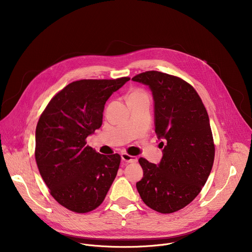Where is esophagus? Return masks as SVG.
I'll use <instances>...</instances> for the list:
<instances>
[{
	"label": "esophagus",
	"mask_w": 252,
	"mask_h": 252,
	"mask_svg": "<svg viewBox=\"0 0 252 252\" xmlns=\"http://www.w3.org/2000/svg\"><path fill=\"white\" fill-rule=\"evenodd\" d=\"M122 159L124 160V161H126V162H136L137 161V158H136V157H132V156H129L128 154H126V153H124V154H122Z\"/></svg>",
	"instance_id": "34e87169"
}]
</instances>
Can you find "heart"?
I'll list each match as a JSON object with an SVG mask.
<instances>
[{"label":"heart","instance_id":"b5f03b06","mask_svg":"<svg viewBox=\"0 0 252 252\" xmlns=\"http://www.w3.org/2000/svg\"><path fill=\"white\" fill-rule=\"evenodd\" d=\"M136 97H147V98H149V94L145 90L135 89L129 94V98H136Z\"/></svg>","mask_w":252,"mask_h":252}]
</instances>
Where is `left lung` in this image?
<instances>
[{
	"instance_id": "1",
	"label": "left lung",
	"mask_w": 252,
	"mask_h": 252,
	"mask_svg": "<svg viewBox=\"0 0 252 252\" xmlns=\"http://www.w3.org/2000/svg\"><path fill=\"white\" fill-rule=\"evenodd\" d=\"M131 80L151 88L155 130L166 140L160 142L164 148L159 165L138 159L143 177L136 189L149 207L172 213L198 195L211 171L215 148L209 118L194 88L181 78L149 70Z\"/></svg>"
}]
</instances>
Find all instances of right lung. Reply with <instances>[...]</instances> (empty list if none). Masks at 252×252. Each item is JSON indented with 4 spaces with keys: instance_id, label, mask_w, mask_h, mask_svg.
Returning <instances> with one entry per match:
<instances>
[{
    "instance_id": "add662e5",
    "label": "right lung",
    "mask_w": 252,
    "mask_h": 252,
    "mask_svg": "<svg viewBox=\"0 0 252 252\" xmlns=\"http://www.w3.org/2000/svg\"><path fill=\"white\" fill-rule=\"evenodd\" d=\"M128 77L81 80L57 93L35 128L34 158L51 195L63 207L87 213L98 207L117 176L121 156L87 146L102 124L105 101Z\"/></svg>"
}]
</instances>
